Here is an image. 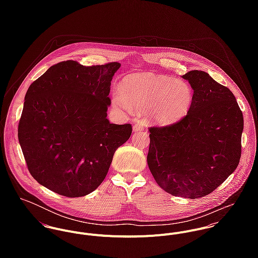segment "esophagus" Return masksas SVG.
<instances>
[{
  "instance_id": "obj_1",
  "label": "esophagus",
  "mask_w": 258,
  "mask_h": 258,
  "mask_svg": "<svg viewBox=\"0 0 258 258\" xmlns=\"http://www.w3.org/2000/svg\"><path fill=\"white\" fill-rule=\"evenodd\" d=\"M144 127H145V125H144V123H142V122H140V121H137L134 125H133V131H140V130H143L144 129Z\"/></svg>"
}]
</instances>
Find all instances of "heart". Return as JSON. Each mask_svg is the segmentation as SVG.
Segmentation results:
<instances>
[{
    "label": "heart",
    "mask_w": 258,
    "mask_h": 258,
    "mask_svg": "<svg viewBox=\"0 0 258 258\" xmlns=\"http://www.w3.org/2000/svg\"><path fill=\"white\" fill-rule=\"evenodd\" d=\"M192 101L187 83L153 74H131L125 77L114 105L125 112L147 108V117L158 124H171L184 117Z\"/></svg>",
    "instance_id": "b5f03b06"
}]
</instances>
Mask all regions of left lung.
Wrapping results in <instances>:
<instances>
[{"instance_id": "8db88e82", "label": "left lung", "mask_w": 258, "mask_h": 258, "mask_svg": "<svg viewBox=\"0 0 258 258\" xmlns=\"http://www.w3.org/2000/svg\"><path fill=\"white\" fill-rule=\"evenodd\" d=\"M194 89L186 115L150 131L147 162L167 192L199 199L213 192L238 166L243 115L233 93L202 71L183 75Z\"/></svg>"}]
</instances>
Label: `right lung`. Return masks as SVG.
<instances>
[{
	"label": "right lung",
	"instance_id": "add662e5",
	"mask_svg": "<svg viewBox=\"0 0 258 258\" xmlns=\"http://www.w3.org/2000/svg\"><path fill=\"white\" fill-rule=\"evenodd\" d=\"M119 62L85 67L67 60L50 67L29 87L18 137L38 184L69 198L101 184L131 124L107 119L111 80Z\"/></svg>",
	"mask_w": 258,
	"mask_h": 258
}]
</instances>
